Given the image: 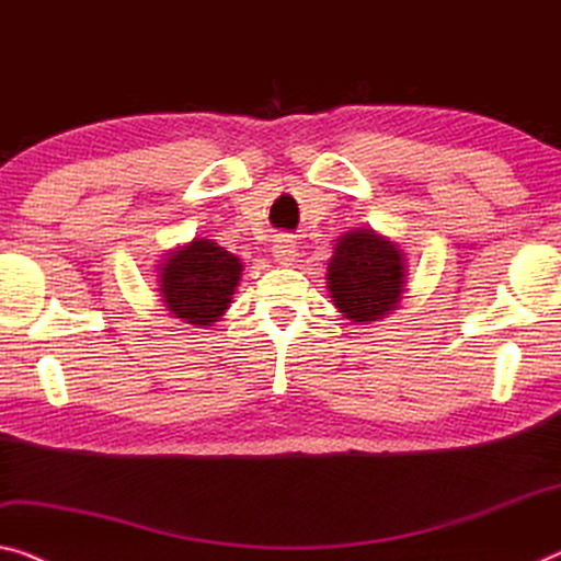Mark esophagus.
Masks as SVG:
<instances>
[{
  "label": "esophagus",
  "mask_w": 561,
  "mask_h": 561,
  "mask_svg": "<svg viewBox=\"0 0 561 561\" xmlns=\"http://www.w3.org/2000/svg\"><path fill=\"white\" fill-rule=\"evenodd\" d=\"M272 254L279 264H291V262H297L299 249H297L295 239H291L289 234H279L272 244Z\"/></svg>",
  "instance_id": "34e87169"
}]
</instances>
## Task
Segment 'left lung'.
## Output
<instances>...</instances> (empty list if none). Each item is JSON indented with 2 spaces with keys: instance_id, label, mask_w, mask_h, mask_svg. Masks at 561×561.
Returning <instances> with one entry per match:
<instances>
[{
  "instance_id": "1",
  "label": "left lung",
  "mask_w": 561,
  "mask_h": 561,
  "mask_svg": "<svg viewBox=\"0 0 561 561\" xmlns=\"http://www.w3.org/2000/svg\"><path fill=\"white\" fill-rule=\"evenodd\" d=\"M404 254L371 229H352L334 244L327 289L334 307L352 322H377L392 314L404 295Z\"/></svg>"
}]
</instances>
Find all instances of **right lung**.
<instances>
[{
	"label": "right lung",
	"mask_w": 561,
	"mask_h": 561,
	"mask_svg": "<svg viewBox=\"0 0 561 561\" xmlns=\"http://www.w3.org/2000/svg\"><path fill=\"white\" fill-rule=\"evenodd\" d=\"M244 264L211 239H192L159 264V291L169 312L186 324L211 327L232 305Z\"/></svg>",
	"instance_id": "add662e5"
}]
</instances>
